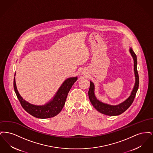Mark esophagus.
I'll list each match as a JSON object with an SVG mask.
<instances>
[{"instance_id":"obj_1","label":"esophagus","mask_w":153,"mask_h":153,"mask_svg":"<svg viewBox=\"0 0 153 153\" xmlns=\"http://www.w3.org/2000/svg\"><path fill=\"white\" fill-rule=\"evenodd\" d=\"M84 74V73H82V74Z\"/></svg>"}]
</instances>
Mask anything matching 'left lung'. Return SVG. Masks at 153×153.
<instances>
[{
	"label": "left lung",
	"mask_w": 153,
	"mask_h": 153,
	"mask_svg": "<svg viewBox=\"0 0 153 153\" xmlns=\"http://www.w3.org/2000/svg\"><path fill=\"white\" fill-rule=\"evenodd\" d=\"M129 51L134 59V71L135 77V82L133 89L131 92V95L125 101L116 105L105 104L99 101L95 96L94 84L92 81H90V87L88 91V96L90 102L95 108L102 114L108 116H117L120 115L130 107L134 100L139 87V75L137 71V58L135 53L132 51L131 48H130Z\"/></svg>",
	"instance_id": "left-lung-1"
}]
</instances>
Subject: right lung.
<instances>
[{"label":"right lung","instance_id":"obj_1","mask_svg":"<svg viewBox=\"0 0 153 153\" xmlns=\"http://www.w3.org/2000/svg\"><path fill=\"white\" fill-rule=\"evenodd\" d=\"M77 80V77H74L65 80L53 99L43 105H36L30 104L22 98L17 90L15 77L14 88L16 96L23 109L33 117L39 119H46L55 117L61 112L65 105L67 96L71 88Z\"/></svg>","mask_w":153,"mask_h":153}]
</instances>
